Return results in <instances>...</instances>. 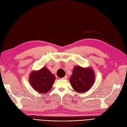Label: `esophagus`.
<instances>
[{"mask_svg": "<svg viewBox=\"0 0 127 127\" xmlns=\"http://www.w3.org/2000/svg\"><path fill=\"white\" fill-rule=\"evenodd\" d=\"M68 78V76L67 75H66L63 78V79H67Z\"/></svg>", "mask_w": 127, "mask_h": 127, "instance_id": "1", "label": "esophagus"}]
</instances>
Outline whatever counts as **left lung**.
Here are the masks:
<instances>
[{"label":"left lung","instance_id":"obj_1","mask_svg":"<svg viewBox=\"0 0 127 127\" xmlns=\"http://www.w3.org/2000/svg\"><path fill=\"white\" fill-rule=\"evenodd\" d=\"M95 74L92 68H83L79 66L74 67L70 82L74 90L78 93L89 90L93 85Z\"/></svg>","mask_w":127,"mask_h":127}]
</instances>
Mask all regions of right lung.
<instances>
[{
	"instance_id": "add662e5",
	"label": "right lung",
	"mask_w": 127,
	"mask_h": 127,
	"mask_svg": "<svg viewBox=\"0 0 127 127\" xmlns=\"http://www.w3.org/2000/svg\"><path fill=\"white\" fill-rule=\"evenodd\" d=\"M56 79L55 75L46 67L31 73L29 81L34 90L40 93H47L51 90Z\"/></svg>"
}]
</instances>
